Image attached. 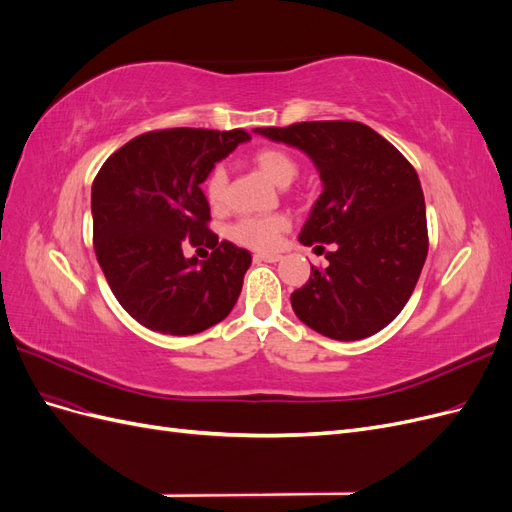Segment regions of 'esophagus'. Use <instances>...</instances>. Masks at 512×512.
<instances>
[{
  "mask_svg": "<svg viewBox=\"0 0 512 512\" xmlns=\"http://www.w3.org/2000/svg\"><path fill=\"white\" fill-rule=\"evenodd\" d=\"M254 260L256 262H280L282 256L280 254H265V252H258L254 254Z\"/></svg>",
  "mask_w": 512,
  "mask_h": 512,
  "instance_id": "1",
  "label": "esophagus"
}]
</instances>
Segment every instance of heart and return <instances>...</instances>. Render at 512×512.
I'll return each instance as SVG.
<instances>
[{"instance_id":"b5f03b06","label":"heart","mask_w":512,"mask_h":512,"mask_svg":"<svg viewBox=\"0 0 512 512\" xmlns=\"http://www.w3.org/2000/svg\"><path fill=\"white\" fill-rule=\"evenodd\" d=\"M250 162L269 181L282 185V188L299 175V160L280 145L258 147ZM226 183V170L220 166L213 168L203 183L207 205L213 211H222L226 207ZM286 228L288 220L284 215H247L228 228V237L239 245L252 247V250H273Z\"/></svg>"}]
</instances>
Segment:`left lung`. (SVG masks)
<instances>
[{
  "instance_id": "1",
  "label": "left lung",
  "mask_w": 512,
  "mask_h": 512,
  "mask_svg": "<svg viewBox=\"0 0 512 512\" xmlns=\"http://www.w3.org/2000/svg\"><path fill=\"white\" fill-rule=\"evenodd\" d=\"M314 160L324 190L299 241L324 252L290 294L309 329L354 342L391 324L408 303L425 265L429 237L421 181L401 153L359 121H301L256 128Z\"/></svg>"
}]
</instances>
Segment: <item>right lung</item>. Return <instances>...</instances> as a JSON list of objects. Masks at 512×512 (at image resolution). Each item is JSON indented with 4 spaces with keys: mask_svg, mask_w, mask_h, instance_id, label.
<instances>
[{
    "mask_svg": "<svg viewBox=\"0 0 512 512\" xmlns=\"http://www.w3.org/2000/svg\"><path fill=\"white\" fill-rule=\"evenodd\" d=\"M247 138L245 130H153L98 170L91 185L94 250L117 301L143 327L194 335L235 307L252 254L209 230L200 183ZM185 244H205L212 256L185 259Z\"/></svg>",
    "mask_w": 512,
    "mask_h": 512,
    "instance_id": "add662e5",
    "label": "right lung"
}]
</instances>
